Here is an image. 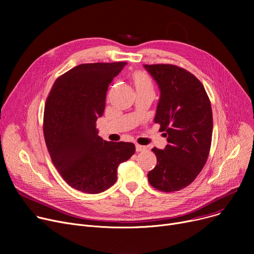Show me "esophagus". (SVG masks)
<instances>
[{
  "label": "esophagus",
  "instance_id": "obj_1",
  "mask_svg": "<svg viewBox=\"0 0 254 254\" xmlns=\"http://www.w3.org/2000/svg\"><path fill=\"white\" fill-rule=\"evenodd\" d=\"M146 149H147V148H146L145 146H142V145L136 144V151H137V152H140V151H145Z\"/></svg>",
  "mask_w": 254,
  "mask_h": 254
}]
</instances>
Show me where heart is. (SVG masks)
Returning <instances> with one entry per match:
<instances>
[{"mask_svg":"<svg viewBox=\"0 0 254 254\" xmlns=\"http://www.w3.org/2000/svg\"><path fill=\"white\" fill-rule=\"evenodd\" d=\"M130 80L134 84L136 91H152L154 90V83L151 77L143 71H135L130 74Z\"/></svg>","mask_w":254,"mask_h":254,"instance_id":"b5f03b06","label":"heart"}]
</instances>
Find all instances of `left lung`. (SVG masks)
<instances>
[{
	"label": "left lung",
	"instance_id": "obj_1",
	"mask_svg": "<svg viewBox=\"0 0 254 254\" xmlns=\"http://www.w3.org/2000/svg\"><path fill=\"white\" fill-rule=\"evenodd\" d=\"M161 89L155 124L165 131L164 150L152 148L157 163L148 181L157 190L178 191L189 186L207 162L212 141L210 99L190 72L170 64H144Z\"/></svg>",
	"mask_w": 254,
	"mask_h": 254
}]
</instances>
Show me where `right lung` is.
Listing matches in <instances>:
<instances>
[{
  "instance_id": "add662e5",
  "label": "right lung",
  "mask_w": 254,
  "mask_h": 254,
  "mask_svg": "<svg viewBox=\"0 0 254 254\" xmlns=\"http://www.w3.org/2000/svg\"><path fill=\"white\" fill-rule=\"evenodd\" d=\"M126 62L82 64L61 75L46 99L43 132L52 164L71 188L99 193L117 179L118 166L135 153L128 142L98 136L106 93Z\"/></svg>"
}]
</instances>
